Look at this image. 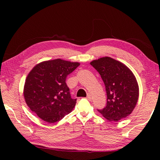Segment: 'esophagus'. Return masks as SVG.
<instances>
[{
  "instance_id": "esophagus-1",
  "label": "esophagus",
  "mask_w": 160,
  "mask_h": 160,
  "mask_svg": "<svg viewBox=\"0 0 160 160\" xmlns=\"http://www.w3.org/2000/svg\"><path fill=\"white\" fill-rule=\"evenodd\" d=\"M87 99L89 100V101H91V100H92V97H91V96L90 94H88L87 96Z\"/></svg>"
}]
</instances>
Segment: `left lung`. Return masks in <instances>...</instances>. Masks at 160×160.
Instances as JSON below:
<instances>
[{
    "mask_svg": "<svg viewBox=\"0 0 160 160\" xmlns=\"http://www.w3.org/2000/svg\"><path fill=\"white\" fill-rule=\"evenodd\" d=\"M102 79L107 96V106L98 110L110 122H118L128 116L139 98V86L133 73L124 64L111 57L91 61Z\"/></svg>",
    "mask_w": 160,
    "mask_h": 160,
    "instance_id": "8db88e82",
    "label": "left lung"
}]
</instances>
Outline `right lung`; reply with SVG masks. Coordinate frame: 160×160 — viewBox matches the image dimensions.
<instances>
[{
    "label": "right lung",
    "instance_id": "add662e5",
    "mask_svg": "<svg viewBox=\"0 0 160 160\" xmlns=\"http://www.w3.org/2000/svg\"><path fill=\"white\" fill-rule=\"evenodd\" d=\"M79 62L62 59L37 64L26 78L23 96L26 104L42 120L54 123L69 114L76 106L65 82L67 76Z\"/></svg>",
    "mask_w": 160,
    "mask_h": 160
}]
</instances>
